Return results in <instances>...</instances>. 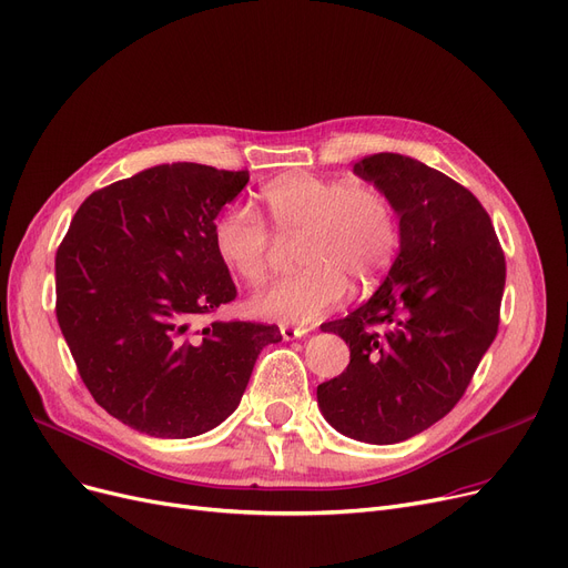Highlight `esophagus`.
Masks as SVG:
<instances>
[{
	"label": "esophagus",
	"mask_w": 568,
	"mask_h": 568,
	"mask_svg": "<svg viewBox=\"0 0 568 568\" xmlns=\"http://www.w3.org/2000/svg\"><path fill=\"white\" fill-rule=\"evenodd\" d=\"M281 334H283V338L285 341H292V338H302V336H306L308 334V327H304V325H281Z\"/></svg>",
	"instance_id": "1"
}]
</instances>
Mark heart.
<instances>
[{
  "label": "heart",
  "instance_id": "heart-1",
  "mask_svg": "<svg viewBox=\"0 0 568 568\" xmlns=\"http://www.w3.org/2000/svg\"><path fill=\"white\" fill-rule=\"evenodd\" d=\"M271 227L300 243V274L271 283L251 300L257 317L317 323L348 294V278L374 283L399 253L402 225L389 194L368 181L290 174L262 190ZM213 248L241 281L257 285L268 271L274 234L251 206L230 204L213 223Z\"/></svg>",
  "mask_w": 568,
  "mask_h": 568
}]
</instances>
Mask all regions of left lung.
Listing matches in <instances>:
<instances>
[{
  "instance_id": "left-lung-1",
  "label": "left lung",
  "mask_w": 568,
  "mask_h": 568,
  "mask_svg": "<svg viewBox=\"0 0 568 568\" xmlns=\"http://www.w3.org/2000/svg\"><path fill=\"white\" fill-rule=\"evenodd\" d=\"M355 174L389 194L402 243L374 297L325 325L351 364L317 385V404L341 434L387 446L462 399L499 329L506 260L483 204L440 171L378 153Z\"/></svg>"
}]
</instances>
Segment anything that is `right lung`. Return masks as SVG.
<instances>
[{"mask_svg": "<svg viewBox=\"0 0 568 568\" xmlns=\"http://www.w3.org/2000/svg\"><path fill=\"white\" fill-rule=\"evenodd\" d=\"M248 171L160 164L92 192L55 255V313L106 413L155 438L204 434L239 406L276 325L196 317L236 300L213 223Z\"/></svg>", "mask_w": 568, "mask_h": 568, "instance_id": "obj_1", "label": "right lung"}]
</instances>
